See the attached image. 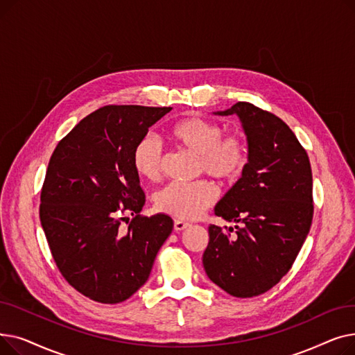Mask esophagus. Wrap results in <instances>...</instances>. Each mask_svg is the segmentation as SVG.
Segmentation results:
<instances>
[{"label":"esophagus","mask_w":355,"mask_h":355,"mask_svg":"<svg viewBox=\"0 0 355 355\" xmlns=\"http://www.w3.org/2000/svg\"><path fill=\"white\" fill-rule=\"evenodd\" d=\"M187 227H190V223H185V221H182V220H175V221H174V230H175V232L185 230Z\"/></svg>","instance_id":"obj_1"}]
</instances>
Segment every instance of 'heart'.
Listing matches in <instances>:
<instances>
[{
	"mask_svg": "<svg viewBox=\"0 0 355 355\" xmlns=\"http://www.w3.org/2000/svg\"><path fill=\"white\" fill-rule=\"evenodd\" d=\"M177 144L200 158V170L218 180L237 177L246 164V145L237 135L223 137L225 130L211 121L189 118L171 129ZM132 164L138 175L155 181L164 171V153L159 141L145 135L132 153ZM217 198V190L209 181L194 184L171 182L155 194V207L182 220L198 218Z\"/></svg>",
	"mask_w": 355,
	"mask_h": 355,
	"instance_id": "b5f03b06",
	"label": "heart"
}]
</instances>
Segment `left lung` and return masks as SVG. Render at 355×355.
I'll use <instances>...</instances> for the list:
<instances>
[{"label":"left lung","mask_w":355,"mask_h":355,"mask_svg":"<svg viewBox=\"0 0 355 355\" xmlns=\"http://www.w3.org/2000/svg\"><path fill=\"white\" fill-rule=\"evenodd\" d=\"M213 114L239 118L248 141V162L214 207L216 216L241 226L223 230L211 225L202 265L223 291L252 297L289 272L309 233L311 164L291 128L270 112L237 102Z\"/></svg>","instance_id":"8db88e82"}]
</instances>
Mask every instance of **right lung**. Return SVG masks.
Segmentation results:
<instances>
[{"mask_svg": "<svg viewBox=\"0 0 355 355\" xmlns=\"http://www.w3.org/2000/svg\"><path fill=\"white\" fill-rule=\"evenodd\" d=\"M171 107L110 105L58 144L42 190L40 221L66 281L101 304H119L149 277L173 218L142 217L145 196L134 148ZM126 214L135 216L120 229Z\"/></svg>", "mask_w": 355, "mask_h": 355, "instance_id": "obj_1", "label": "right lung"}]
</instances>
